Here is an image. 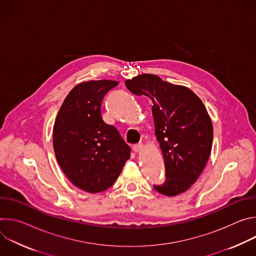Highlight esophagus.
Wrapping results in <instances>:
<instances>
[{"label": "esophagus", "mask_w": 256, "mask_h": 256, "mask_svg": "<svg viewBox=\"0 0 256 256\" xmlns=\"http://www.w3.org/2000/svg\"><path fill=\"white\" fill-rule=\"evenodd\" d=\"M132 150L136 153L138 152H142L144 150V144L142 142H138V144H136L132 146Z\"/></svg>", "instance_id": "obj_1"}]
</instances>
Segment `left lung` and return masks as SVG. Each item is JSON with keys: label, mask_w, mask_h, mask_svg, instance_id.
<instances>
[{"label": "left lung", "mask_w": 256, "mask_h": 256, "mask_svg": "<svg viewBox=\"0 0 256 256\" xmlns=\"http://www.w3.org/2000/svg\"><path fill=\"white\" fill-rule=\"evenodd\" d=\"M126 88L152 102L155 134L165 162L164 184L154 186L161 194L186 192L204 169L212 151V124L202 101L188 87L142 74L126 81Z\"/></svg>", "instance_id": "8db88e82"}]
</instances>
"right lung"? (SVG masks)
Wrapping results in <instances>:
<instances>
[{
    "mask_svg": "<svg viewBox=\"0 0 256 256\" xmlns=\"http://www.w3.org/2000/svg\"><path fill=\"white\" fill-rule=\"evenodd\" d=\"M118 82L78 84L64 100L54 126L56 158L78 188L97 194L110 188L130 157V148L118 130L104 122L101 103Z\"/></svg>",
    "mask_w": 256,
    "mask_h": 256,
    "instance_id": "add662e5",
    "label": "right lung"
}]
</instances>
